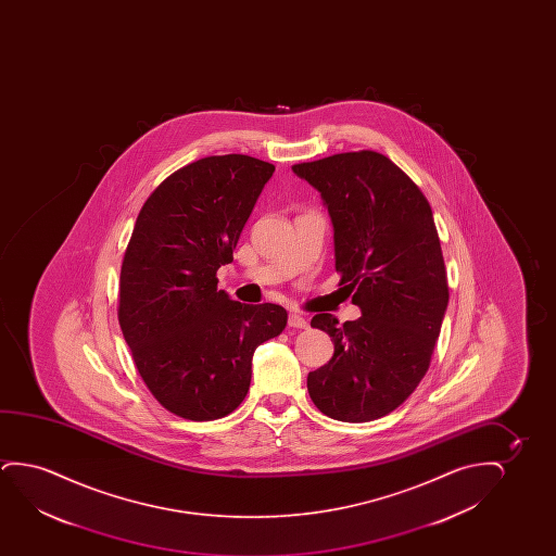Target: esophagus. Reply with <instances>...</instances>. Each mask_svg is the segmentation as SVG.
Instances as JSON below:
<instances>
[{
  "label": "esophagus",
  "instance_id": "obj_1",
  "mask_svg": "<svg viewBox=\"0 0 556 556\" xmlns=\"http://www.w3.org/2000/svg\"><path fill=\"white\" fill-rule=\"evenodd\" d=\"M289 327L307 328V327H309V323H307V319H304V317H302V315H298V313H290Z\"/></svg>",
  "mask_w": 556,
  "mask_h": 556
}]
</instances>
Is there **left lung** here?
Listing matches in <instances>:
<instances>
[{"instance_id": "left-lung-1", "label": "left lung", "mask_w": 556, "mask_h": 556, "mask_svg": "<svg viewBox=\"0 0 556 556\" xmlns=\"http://www.w3.org/2000/svg\"><path fill=\"white\" fill-rule=\"evenodd\" d=\"M320 191L334 226L336 271L353 292L357 320L317 313L312 327L334 342L307 376L313 404L350 424L388 416L424 380L448 305V279L433 213L410 176L372 152L292 165Z\"/></svg>"}]
</instances>
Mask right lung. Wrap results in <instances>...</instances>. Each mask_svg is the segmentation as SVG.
I'll use <instances>...</instances> for the list:
<instances>
[{
  "mask_svg": "<svg viewBox=\"0 0 556 556\" xmlns=\"http://www.w3.org/2000/svg\"><path fill=\"white\" fill-rule=\"evenodd\" d=\"M274 170L243 153L203 157L167 176L138 213L117 319L146 388L180 418L236 410L254 350L287 325L285 307L229 300L216 277Z\"/></svg>",
  "mask_w": 556,
  "mask_h": 556,
  "instance_id": "obj_1",
  "label": "right lung"
}]
</instances>
